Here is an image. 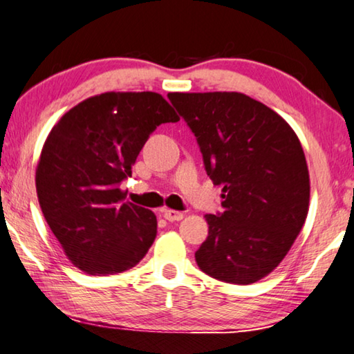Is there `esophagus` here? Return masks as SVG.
Returning <instances> with one entry per match:
<instances>
[{
  "mask_svg": "<svg viewBox=\"0 0 354 354\" xmlns=\"http://www.w3.org/2000/svg\"><path fill=\"white\" fill-rule=\"evenodd\" d=\"M183 212H178V210H171V209H165L164 210V218L167 221H179L183 220Z\"/></svg>",
  "mask_w": 354,
  "mask_h": 354,
  "instance_id": "1",
  "label": "esophagus"
}]
</instances>
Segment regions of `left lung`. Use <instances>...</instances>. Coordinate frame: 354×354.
<instances>
[{
	"mask_svg": "<svg viewBox=\"0 0 354 354\" xmlns=\"http://www.w3.org/2000/svg\"><path fill=\"white\" fill-rule=\"evenodd\" d=\"M195 134L207 175L223 185V212L205 215L199 269L249 285L279 266L304 227L310 175L288 122L241 93H170Z\"/></svg>",
	"mask_w": 354,
	"mask_h": 354,
	"instance_id": "8db88e82",
	"label": "left lung"
}]
</instances>
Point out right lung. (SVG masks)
Listing matches in <instances>:
<instances>
[{
    "label": "right lung",
    "instance_id": "obj_1",
    "mask_svg": "<svg viewBox=\"0 0 354 354\" xmlns=\"http://www.w3.org/2000/svg\"><path fill=\"white\" fill-rule=\"evenodd\" d=\"M179 118L158 93H105L80 102L44 142L35 184L68 259L91 275L127 271L156 239L151 210L125 203L120 184L147 139Z\"/></svg>",
    "mask_w": 354,
    "mask_h": 354
}]
</instances>
